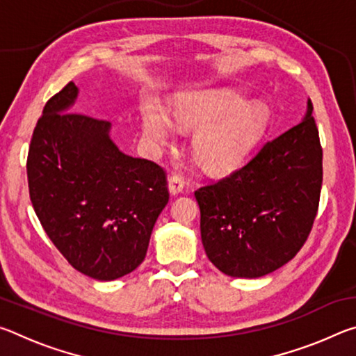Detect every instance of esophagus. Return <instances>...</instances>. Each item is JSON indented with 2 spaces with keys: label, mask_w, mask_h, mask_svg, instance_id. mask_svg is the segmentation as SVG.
Returning <instances> with one entry per match:
<instances>
[{
  "label": "esophagus",
  "mask_w": 356,
  "mask_h": 356,
  "mask_svg": "<svg viewBox=\"0 0 356 356\" xmlns=\"http://www.w3.org/2000/svg\"><path fill=\"white\" fill-rule=\"evenodd\" d=\"M168 182H170L171 195H179V193L184 191L185 182H184V177L179 176V174H172V176H170V179H168Z\"/></svg>",
  "instance_id": "obj_1"
}]
</instances>
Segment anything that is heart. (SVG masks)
<instances>
[{"mask_svg": "<svg viewBox=\"0 0 356 356\" xmlns=\"http://www.w3.org/2000/svg\"><path fill=\"white\" fill-rule=\"evenodd\" d=\"M172 119L184 129L202 127L193 138V150L207 170L222 172L237 166L261 140L268 111L261 104H245L234 91L209 89L179 95ZM144 131L155 143L168 141L171 124L160 108L144 113Z\"/></svg>", "mask_w": 356, "mask_h": 356, "instance_id": "obj_1", "label": "heart"}]
</instances>
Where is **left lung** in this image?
Masks as SVG:
<instances>
[{
    "label": "left lung",
    "instance_id": "8db88e82",
    "mask_svg": "<svg viewBox=\"0 0 356 356\" xmlns=\"http://www.w3.org/2000/svg\"><path fill=\"white\" fill-rule=\"evenodd\" d=\"M322 177L309 100L300 124L265 143L242 168L195 191L210 262L229 276L259 278L292 261L314 225Z\"/></svg>",
    "mask_w": 356,
    "mask_h": 356
}]
</instances>
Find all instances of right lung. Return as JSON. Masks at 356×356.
I'll return each instance as SVG.
<instances>
[{"label": "right lung", "mask_w": 356, "mask_h": 356, "mask_svg": "<svg viewBox=\"0 0 356 356\" xmlns=\"http://www.w3.org/2000/svg\"><path fill=\"white\" fill-rule=\"evenodd\" d=\"M76 94L69 81L35 124L26 160L29 197L72 267L113 281L146 257L155 221L170 201L166 171L120 152L108 120L69 111Z\"/></svg>", "instance_id": "1"}]
</instances>
